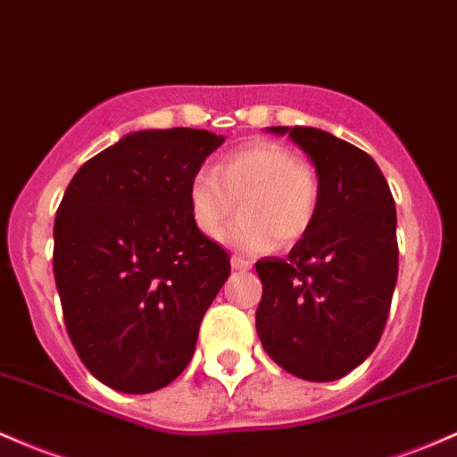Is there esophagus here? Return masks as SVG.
<instances>
[{
  "label": "esophagus",
  "instance_id": "obj_1",
  "mask_svg": "<svg viewBox=\"0 0 457 457\" xmlns=\"http://www.w3.org/2000/svg\"><path fill=\"white\" fill-rule=\"evenodd\" d=\"M232 269L234 270H249L252 269V264H249L245 258H240V255H232Z\"/></svg>",
  "mask_w": 457,
  "mask_h": 457
}]
</instances>
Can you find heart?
<instances>
[{
    "label": "heart",
    "mask_w": 457,
    "mask_h": 457,
    "mask_svg": "<svg viewBox=\"0 0 457 457\" xmlns=\"http://www.w3.org/2000/svg\"><path fill=\"white\" fill-rule=\"evenodd\" d=\"M225 243L240 253L293 247L312 229L320 182L308 160L278 140H253L220 155L214 169H199L188 182L195 228L217 240L234 217Z\"/></svg>",
    "instance_id": "1"
}]
</instances>
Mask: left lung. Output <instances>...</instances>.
Wrapping results in <instances>:
<instances>
[{"instance_id":"1","label":"left lung","mask_w":457,"mask_h":457,"mask_svg":"<svg viewBox=\"0 0 457 457\" xmlns=\"http://www.w3.org/2000/svg\"><path fill=\"white\" fill-rule=\"evenodd\" d=\"M288 134L317 167L319 214L288 258L255 262L262 299L255 329L279 367L308 382H334L382 338L399 270L397 210L367 152L317 128Z\"/></svg>"}]
</instances>
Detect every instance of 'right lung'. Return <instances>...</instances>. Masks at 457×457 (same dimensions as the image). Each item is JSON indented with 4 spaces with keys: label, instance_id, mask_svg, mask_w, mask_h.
<instances>
[{
    "label": "right lung",
    "instance_id": "add662e5",
    "mask_svg": "<svg viewBox=\"0 0 457 457\" xmlns=\"http://www.w3.org/2000/svg\"><path fill=\"white\" fill-rule=\"evenodd\" d=\"M223 137L143 129L79 167L54 223V278L79 360L102 384L145 395L193 358L229 255L195 228L188 182Z\"/></svg>",
    "mask_w": 457,
    "mask_h": 457
}]
</instances>
